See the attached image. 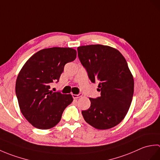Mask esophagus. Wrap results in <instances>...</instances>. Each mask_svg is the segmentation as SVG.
<instances>
[{
  "instance_id": "esophagus-1",
  "label": "esophagus",
  "mask_w": 160,
  "mask_h": 160,
  "mask_svg": "<svg viewBox=\"0 0 160 160\" xmlns=\"http://www.w3.org/2000/svg\"><path fill=\"white\" fill-rule=\"evenodd\" d=\"M82 96V93H79V94H72V96L74 98V99H77V98H79L81 96Z\"/></svg>"
}]
</instances>
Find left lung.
I'll list each match as a JSON object with an SVG mask.
<instances>
[{
  "instance_id": "1",
  "label": "left lung",
  "mask_w": 160,
  "mask_h": 160,
  "mask_svg": "<svg viewBox=\"0 0 160 160\" xmlns=\"http://www.w3.org/2000/svg\"><path fill=\"white\" fill-rule=\"evenodd\" d=\"M78 55L101 95L89 98L91 107L82 111L84 120L100 130L115 127L127 115L133 96V77L127 60L116 49L102 45L78 47Z\"/></svg>"
}]
</instances>
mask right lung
Instances as JSON below:
<instances>
[{"label": "right lung", "instance_id": "add662e5", "mask_svg": "<svg viewBox=\"0 0 160 160\" xmlns=\"http://www.w3.org/2000/svg\"><path fill=\"white\" fill-rule=\"evenodd\" d=\"M76 58V51L69 47L44 49L33 54L20 70L16 82V97L21 113L34 127H55L73 102L71 94L53 92L50 85L58 82L64 65Z\"/></svg>", "mask_w": 160, "mask_h": 160}]
</instances>
